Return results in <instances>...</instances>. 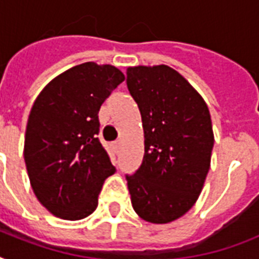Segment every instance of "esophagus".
<instances>
[{
  "label": "esophagus",
  "instance_id": "34e87169",
  "mask_svg": "<svg viewBox=\"0 0 259 259\" xmlns=\"http://www.w3.org/2000/svg\"><path fill=\"white\" fill-rule=\"evenodd\" d=\"M114 148H115V149H119V148H121V142L119 141H117V142H114Z\"/></svg>",
  "mask_w": 259,
  "mask_h": 259
}]
</instances>
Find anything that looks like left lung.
<instances>
[{
  "mask_svg": "<svg viewBox=\"0 0 259 259\" xmlns=\"http://www.w3.org/2000/svg\"><path fill=\"white\" fill-rule=\"evenodd\" d=\"M126 74L145 137L141 166L126 175L132 205L144 221L169 223L188 212L201 192L213 148L211 115L170 67H132Z\"/></svg>",
  "mask_w": 259,
  "mask_h": 259,
  "instance_id": "obj_1",
  "label": "left lung"
}]
</instances>
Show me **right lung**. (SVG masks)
<instances>
[{
	"mask_svg": "<svg viewBox=\"0 0 259 259\" xmlns=\"http://www.w3.org/2000/svg\"><path fill=\"white\" fill-rule=\"evenodd\" d=\"M123 80L115 67L87 62L56 76L36 98L24 160L34 195L55 217H89L105 180L115 172L98 138V113Z\"/></svg>",
	"mask_w": 259,
	"mask_h": 259,
	"instance_id": "right-lung-1",
	"label": "right lung"
}]
</instances>
